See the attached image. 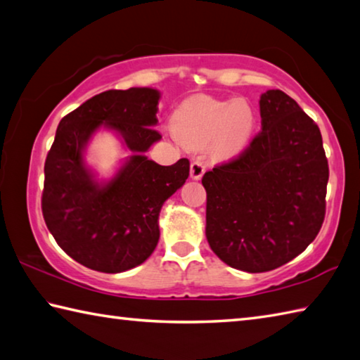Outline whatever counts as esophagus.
Returning a JSON list of instances; mask_svg holds the SVG:
<instances>
[{
	"mask_svg": "<svg viewBox=\"0 0 360 360\" xmlns=\"http://www.w3.org/2000/svg\"><path fill=\"white\" fill-rule=\"evenodd\" d=\"M205 163H202L201 160H193L191 163V178L192 179H201L202 173H205Z\"/></svg>",
	"mask_w": 360,
	"mask_h": 360,
	"instance_id": "esophagus-1",
	"label": "esophagus"
}]
</instances>
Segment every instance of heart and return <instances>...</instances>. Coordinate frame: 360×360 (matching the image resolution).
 I'll return each mask as SVG.
<instances>
[{"instance_id":"b5f03b06","label":"heart","mask_w":360,"mask_h":360,"mask_svg":"<svg viewBox=\"0 0 360 360\" xmlns=\"http://www.w3.org/2000/svg\"><path fill=\"white\" fill-rule=\"evenodd\" d=\"M257 113L247 101L191 97L174 110L172 127L186 146L201 148L212 141L215 158L230 159L250 141Z\"/></svg>"}]
</instances>
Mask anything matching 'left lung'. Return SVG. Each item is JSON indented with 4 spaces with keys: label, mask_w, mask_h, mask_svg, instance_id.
<instances>
[{
    "label": "left lung",
    "mask_w": 360,
    "mask_h": 360,
    "mask_svg": "<svg viewBox=\"0 0 360 360\" xmlns=\"http://www.w3.org/2000/svg\"><path fill=\"white\" fill-rule=\"evenodd\" d=\"M261 132L202 176L206 238L234 269L267 272L302 253L321 230L329 165L316 122L280 89L259 99Z\"/></svg>",
    "instance_id": "8db88e82"
}]
</instances>
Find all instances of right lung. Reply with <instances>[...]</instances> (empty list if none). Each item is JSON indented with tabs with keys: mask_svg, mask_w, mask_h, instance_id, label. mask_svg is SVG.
Listing matches in <instances>:
<instances>
[{
	"mask_svg": "<svg viewBox=\"0 0 360 360\" xmlns=\"http://www.w3.org/2000/svg\"><path fill=\"white\" fill-rule=\"evenodd\" d=\"M159 91L110 89L61 120L45 159V225L70 258L93 271L117 274L151 257L159 243V212L188 178L191 162L162 167L143 155L162 135ZM101 125L116 129L134 151L115 178L99 186L82 163V149Z\"/></svg>",
	"mask_w": 360,
	"mask_h": 360,
	"instance_id": "1",
	"label": "right lung"
}]
</instances>
